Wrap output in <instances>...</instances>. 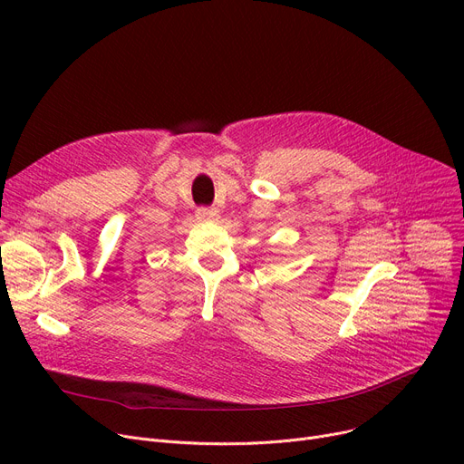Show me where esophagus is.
<instances>
[{"mask_svg":"<svg viewBox=\"0 0 464 464\" xmlns=\"http://www.w3.org/2000/svg\"><path fill=\"white\" fill-rule=\"evenodd\" d=\"M218 218H219V210L214 207L212 208L203 207L198 210V219H203V222H210V219H218Z\"/></svg>","mask_w":464,"mask_h":464,"instance_id":"1","label":"esophagus"}]
</instances>
